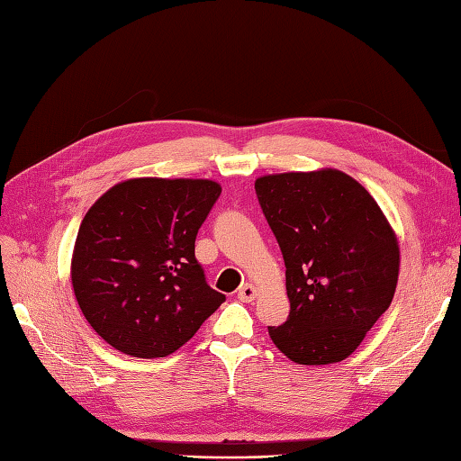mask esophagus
<instances>
[{
	"label": "esophagus",
	"mask_w": 461,
	"mask_h": 461,
	"mask_svg": "<svg viewBox=\"0 0 461 461\" xmlns=\"http://www.w3.org/2000/svg\"><path fill=\"white\" fill-rule=\"evenodd\" d=\"M239 298L240 301H244V303H252L254 298H256V289H254V285H250V283H246V285H242V287L239 289Z\"/></svg>",
	"instance_id": "esophagus-1"
}]
</instances>
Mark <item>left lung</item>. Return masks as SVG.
<instances>
[{
	"instance_id": "obj_1",
	"label": "left lung",
	"mask_w": 461,
	"mask_h": 461,
	"mask_svg": "<svg viewBox=\"0 0 461 461\" xmlns=\"http://www.w3.org/2000/svg\"><path fill=\"white\" fill-rule=\"evenodd\" d=\"M261 211L279 242L291 312L271 326L277 349L298 365L349 357L388 310L400 246L382 209L335 168L256 180Z\"/></svg>"
}]
</instances>
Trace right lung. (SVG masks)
<instances>
[{"mask_svg":"<svg viewBox=\"0 0 461 461\" xmlns=\"http://www.w3.org/2000/svg\"><path fill=\"white\" fill-rule=\"evenodd\" d=\"M221 195L213 180L131 178L86 211L71 283L91 328L140 358L174 353L225 303L195 259V236Z\"/></svg>","mask_w":461,"mask_h":461,"instance_id":"1","label":"right lung"}]
</instances>
